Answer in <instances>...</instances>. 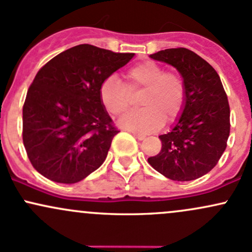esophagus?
<instances>
[{
  "label": "esophagus",
  "mask_w": 252,
  "mask_h": 252,
  "mask_svg": "<svg viewBox=\"0 0 252 252\" xmlns=\"http://www.w3.org/2000/svg\"><path fill=\"white\" fill-rule=\"evenodd\" d=\"M132 134H133L134 138H137V139H139V140H144V139H145V136H144V134H142V133H137V132H132Z\"/></svg>",
  "instance_id": "1"
}]
</instances>
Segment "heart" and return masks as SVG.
Listing matches in <instances>:
<instances>
[{
  "label": "heart",
  "instance_id": "obj_1",
  "mask_svg": "<svg viewBox=\"0 0 252 252\" xmlns=\"http://www.w3.org/2000/svg\"><path fill=\"white\" fill-rule=\"evenodd\" d=\"M125 85L116 77H108L99 89L101 101L113 116H123L132 105L131 94L143 91L139 105L143 109L127 115L120 125L138 132H151L164 123L179 118L186 101V85L177 72L166 69L155 61L134 64L124 75Z\"/></svg>",
  "mask_w": 252,
  "mask_h": 252
}]
</instances>
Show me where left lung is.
<instances>
[{"label":"left lung","instance_id":"8db88e82","mask_svg":"<svg viewBox=\"0 0 252 252\" xmlns=\"http://www.w3.org/2000/svg\"><path fill=\"white\" fill-rule=\"evenodd\" d=\"M150 58L179 71L186 101L174 127L159 136L161 151L148 162L170 180L198 179L218 164L227 147L231 124L222 83L204 59L186 48L164 49Z\"/></svg>","mask_w":252,"mask_h":252}]
</instances>
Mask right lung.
<instances>
[{
	"mask_svg": "<svg viewBox=\"0 0 252 252\" xmlns=\"http://www.w3.org/2000/svg\"><path fill=\"white\" fill-rule=\"evenodd\" d=\"M133 56L80 44L39 69L23 107V142L43 177L74 184L101 167L120 131L102 103L99 89Z\"/></svg>",
	"mask_w": 252,
	"mask_h": 252,
	"instance_id": "add662e5",
	"label": "right lung"
}]
</instances>
